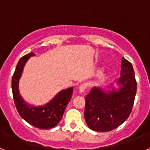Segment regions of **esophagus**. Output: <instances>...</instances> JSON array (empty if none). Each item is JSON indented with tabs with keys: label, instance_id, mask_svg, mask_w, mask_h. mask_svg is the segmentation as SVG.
Listing matches in <instances>:
<instances>
[{
	"label": "esophagus",
	"instance_id": "1",
	"mask_svg": "<svg viewBox=\"0 0 150 150\" xmlns=\"http://www.w3.org/2000/svg\"><path fill=\"white\" fill-rule=\"evenodd\" d=\"M86 89V86L85 84H82L80 85L79 86V93H84Z\"/></svg>",
	"mask_w": 150,
	"mask_h": 150
}]
</instances>
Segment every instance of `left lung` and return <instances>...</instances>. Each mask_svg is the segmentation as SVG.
<instances>
[{
	"mask_svg": "<svg viewBox=\"0 0 150 150\" xmlns=\"http://www.w3.org/2000/svg\"><path fill=\"white\" fill-rule=\"evenodd\" d=\"M120 75L104 88L93 87L86 96L84 116L90 129L110 132L129 116L137 92V82L132 64L125 58L122 59Z\"/></svg>",
	"mask_w": 150,
	"mask_h": 150,
	"instance_id": "left-lung-1",
	"label": "left lung"
}]
</instances>
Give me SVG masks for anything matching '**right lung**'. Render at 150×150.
I'll use <instances>...</instances> for the list:
<instances>
[{"label":"right lung","instance_id":"add662e5","mask_svg":"<svg viewBox=\"0 0 150 150\" xmlns=\"http://www.w3.org/2000/svg\"><path fill=\"white\" fill-rule=\"evenodd\" d=\"M34 52L22 57L17 64L12 78V90L16 107L21 117L27 122L40 129H50L59 124L63 116L67 104L72 97L74 87L62 89L48 103L41 106L30 104L24 100L19 91V79L22 77L24 67Z\"/></svg>","mask_w":150,"mask_h":150}]
</instances>
